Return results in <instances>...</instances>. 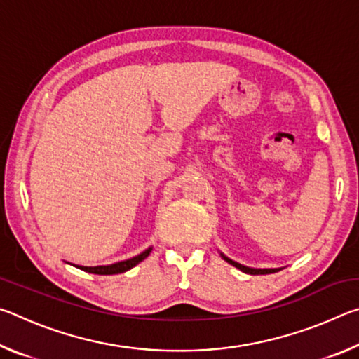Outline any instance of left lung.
I'll list each match as a JSON object with an SVG mask.
<instances>
[{
  "instance_id": "8db88e82",
  "label": "left lung",
  "mask_w": 359,
  "mask_h": 359,
  "mask_svg": "<svg viewBox=\"0 0 359 359\" xmlns=\"http://www.w3.org/2000/svg\"><path fill=\"white\" fill-rule=\"evenodd\" d=\"M222 257H223V255H222ZM223 258L226 259L229 264H233L234 267H238V269H241L242 272H245V274H252V276H261V274H272V272H277V271H278V269H252V267L242 266V264L236 263V261L229 259V258H226V257H223Z\"/></svg>"
}]
</instances>
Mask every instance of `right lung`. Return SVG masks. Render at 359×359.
I'll return each mask as SVG.
<instances>
[{"label":"right lung","instance_id":"1","mask_svg":"<svg viewBox=\"0 0 359 359\" xmlns=\"http://www.w3.org/2000/svg\"><path fill=\"white\" fill-rule=\"evenodd\" d=\"M151 248H147V250L142 252L141 255H137L135 258H130L126 261H120V263H115L111 266H96V267H85V266H79L82 271L85 272H92V274H100V276H111V274H121V272L130 271L131 267H135L137 263H141L142 259H145L150 255Z\"/></svg>","mask_w":359,"mask_h":359}]
</instances>
